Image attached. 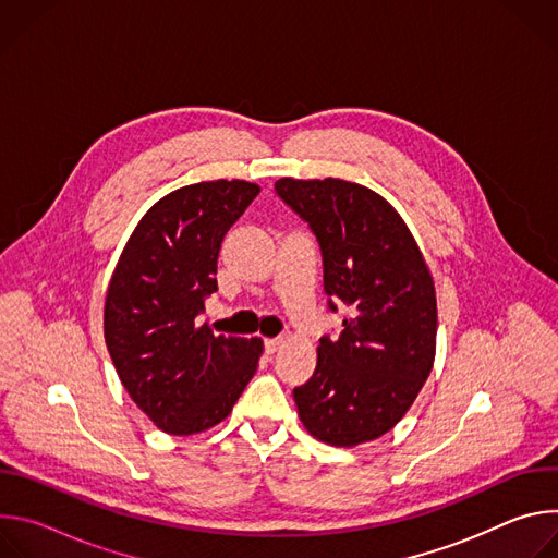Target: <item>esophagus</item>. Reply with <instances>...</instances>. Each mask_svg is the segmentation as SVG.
<instances>
[{
	"label": "esophagus",
	"instance_id": "obj_1",
	"mask_svg": "<svg viewBox=\"0 0 558 558\" xmlns=\"http://www.w3.org/2000/svg\"><path fill=\"white\" fill-rule=\"evenodd\" d=\"M280 347H282V340H280V338H276V340H265V353H267V355H274Z\"/></svg>",
	"mask_w": 558,
	"mask_h": 558
}]
</instances>
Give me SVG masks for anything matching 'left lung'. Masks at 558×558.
<instances>
[{"label":"left lung","mask_w":558,"mask_h":558,"mask_svg":"<svg viewBox=\"0 0 558 558\" xmlns=\"http://www.w3.org/2000/svg\"><path fill=\"white\" fill-rule=\"evenodd\" d=\"M278 196L323 250L325 291L353 315L317 347L311 379L293 388L300 422L329 446L388 433L413 407L437 349L430 269L402 216L377 192L342 179H280Z\"/></svg>","instance_id":"left-lung-1"}]
</instances>
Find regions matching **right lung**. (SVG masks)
Here are the masks:
<instances>
[{"instance_id": "add662e5", "label": "right lung", "mask_w": 558, "mask_h": 558, "mask_svg": "<svg viewBox=\"0 0 558 558\" xmlns=\"http://www.w3.org/2000/svg\"><path fill=\"white\" fill-rule=\"evenodd\" d=\"M247 181H205L156 201L134 227L108 284L104 333L134 404L170 435L220 424L263 355L260 338L214 336L201 325L218 289L229 227L258 196Z\"/></svg>"}]
</instances>
